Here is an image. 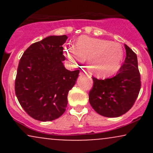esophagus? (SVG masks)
<instances>
[{
    "label": "esophagus",
    "mask_w": 153,
    "mask_h": 153,
    "mask_svg": "<svg viewBox=\"0 0 153 153\" xmlns=\"http://www.w3.org/2000/svg\"><path fill=\"white\" fill-rule=\"evenodd\" d=\"M85 74V71H84L83 70H82V71H80V75H83Z\"/></svg>",
    "instance_id": "34e87169"
}]
</instances>
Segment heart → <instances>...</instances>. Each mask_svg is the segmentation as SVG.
Listing matches in <instances>:
<instances>
[{
    "label": "heart",
    "instance_id": "b5f03b06",
    "mask_svg": "<svg viewBox=\"0 0 153 153\" xmlns=\"http://www.w3.org/2000/svg\"><path fill=\"white\" fill-rule=\"evenodd\" d=\"M64 55L75 64L88 60V69L98 77L113 75L120 68L123 50L120 45L108 40L80 36L74 46L64 48Z\"/></svg>",
    "mask_w": 153,
    "mask_h": 153
}]
</instances>
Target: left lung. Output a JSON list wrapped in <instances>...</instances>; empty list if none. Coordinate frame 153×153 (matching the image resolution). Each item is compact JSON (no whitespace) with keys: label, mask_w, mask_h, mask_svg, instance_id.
I'll use <instances>...</instances> for the list:
<instances>
[{"label":"left lung","mask_w":153,"mask_h":153,"mask_svg":"<svg viewBox=\"0 0 153 153\" xmlns=\"http://www.w3.org/2000/svg\"><path fill=\"white\" fill-rule=\"evenodd\" d=\"M126 57L117 74L104 80L93 77L89 102L98 114L106 117H120L132 107L141 88L137 54L124 45Z\"/></svg>","instance_id":"1"}]
</instances>
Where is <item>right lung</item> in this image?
<instances>
[{
  "mask_svg": "<svg viewBox=\"0 0 153 153\" xmlns=\"http://www.w3.org/2000/svg\"><path fill=\"white\" fill-rule=\"evenodd\" d=\"M67 39L66 35L47 36L30 45L19 61L15 93L24 110L36 120H54L66 110L68 92L80 73L63 65Z\"/></svg>",
  "mask_w": 153,
  "mask_h": 153,
  "instance_id": "obj_1",
  "label": "right lung"
}]
</instances>
